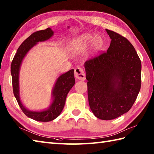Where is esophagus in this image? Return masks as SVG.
I'll return each mask as SVG.
<instances>
[{"label":"esophagus","mask_w":154,"mask_h":154,"mask_svg":"<svg viewBox=\"0 0 154 154\" xmlns=\"http://www.w3.org/2000/svg\"><path fill=\"white\" fill-rule=\"evenodd\" d=\"M75 77L78 80L84 81L85 80V71L81 67H77L75 69L74 71Z\"/></svg>","instance_id":"obj_1"}]
</instances>
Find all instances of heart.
<instances>
[{
	"label": "heart",
	"mask_w": 154,
	"mask_h": 154,
	"mask_svg": "<svg viewBox=\"0 0 154 154\" xmlns=\"http://www.w3.org/2000/svg\"><path fill=\"white\" fill-rule=\"evenodd\" d=\"M94 39H95V40H94V42H98V41H99L98 38L93 36L92 35L84 34L81 35L79 38H78L77 39L76 41L75 42V45L77 47H85L86 46L87 44H89L91 41L93 40Z\"/></svg>",
	"instance_id": "b5f03b06"
}]
</instances>
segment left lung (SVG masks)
Masks as SVG:
<instances>
[{"instance_id": "1", "label": "left lung", "mask_w": 154, "mask_h": 154, "mask_svg": "<svg viewBox=\"0 0 154 154\" xmlns=\"http://www.w3.org/2000/svg\"><path fill=\"white\" fill-rule=\"evenodd\" d=\"M111 39L107 51L85 63L88 99L98 119H114L129 111L141 88L142 64L132 44L106 29Z\"/></svg>"}]
</instances>
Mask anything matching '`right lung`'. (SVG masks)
<instances>
[{"label": "right lung", "mask_w": 154, "mask_h": 154, "mask_svg": "<svg viewBox=\"0 0 154 154\" xmlns=\"http://www.w3.org/2000/svg\"><path fill=\"white\" fill-rule=\"evenodd\" d=\"M53 34L54 32L50 28H48L44 30L35 32L32 34L20 45L12 61L11 67L13 93L20 107L22 112L28 117L35 120L40 121V122L51 121L60 115L64 107L69 91L73 87L75 83L73 69L62 74L57 79L54 88L53 103L46 110L41 111V112H34V111L28 110L23 106L21 103L19 96L18 78L20 67L23 58L24 57L27 52L38 42L48 40Z\"/></svg>", "instance_id": "1"}]
</instances>
